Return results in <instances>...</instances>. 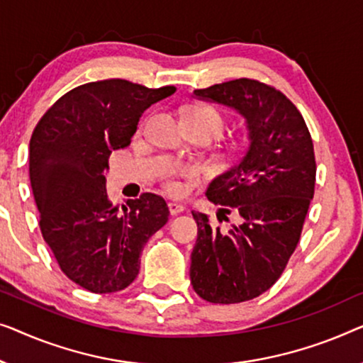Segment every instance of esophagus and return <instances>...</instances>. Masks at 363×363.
Here are the masks:
<instances>
[{
  "label": "esophagus",
  "instance_id": "obj_1",
  "mask_svg": "<svg viewBox=\"0 0 363 363\" xmlns=\"http://www.w3.org/2000/svg\"><path fill=\"white\" fill-rule=\"evenodd\" d=\"M167 207H169L171 216H177V213L186 211V207H184L182 203H179V202H169V203H167Z\"/></svg>",
  "mask_w": 363,
  "mask_h": 363
}]
</instances>
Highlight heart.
<instances>
[{"mask_svg":"<svg viewBox=\"0 0 363 363\" xmlns=\"http://www.w3.org/2000/svg\"><path fill=\"white\" fill-rule=\"evenodd\" d=\"M184 120L196 121L199 125H203L212 133V136H216L217 133H220L223 128V116L220 115V111L216 110L211 105H192L191 108H187L186 113H184ZM197 176L199 171L192 166H171L166 172V191L169 194H174V196H179V194L184 192L182 181H194L197 179Z\"/></svg>","mask_w":363,"mask_h":363,"instance_id":"heart-1","label":"heart"}]
</instances>
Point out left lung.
Listing matches in <instances>:
<instances>
[{
  "instance_id": "8db88e82",
  "label": "left lung",
  "mask_w": 363,
  "mask_h": 363,
  "mask_svg": "<svg viewBox=\"0 0 363 363\" xmlns=\"http://www.w3.org/2000/svg\"><path fill=\"white\" fill-rule=\"evenodd\" d=\"M194 94L232 106L247 120V150L206 192L220 206L218 222L235 213L238 223L220 232L207 213L192 212V288L208 303L237 304L272 288L298 247L314 197L313 138L293 101L259 80L237 79Z\"/></svg>"
}]
</instances>
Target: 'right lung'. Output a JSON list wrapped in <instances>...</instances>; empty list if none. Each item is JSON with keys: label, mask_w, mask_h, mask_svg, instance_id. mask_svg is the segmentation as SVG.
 I'll return each mask as SVG.
<instances>
[{"label": "right lung", "mask_w": 363, "mask_h": 363, "mask_svg": "<svg viewBox=\"0 0 363 363\" xmlns=\"http://www.w3.org/2000/svg\"><path fill=\"white\" fill-rule=\"evenodd\" d=\"M174 91L123 79L90 82L60 96L30 136L29 179L40 233L65 277L90 293L128 288L147 240L169 218L164 199L151 192L120 211L104 174L111 151L130 146L143 111Z\"/></svg>", "instance_id": "right-lung-1"}]
</instances>
